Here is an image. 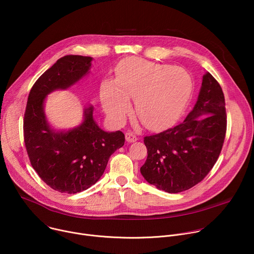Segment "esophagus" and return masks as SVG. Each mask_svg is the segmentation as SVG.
<instances>
[{"label":"esophagus","instance_id":"obj_1","mask_svg":"<svg viewBox=\"0 0 254 254\" xmlns=\"http://www.w3.org/2000/svg\"><path fill=\"white\" fill-rule=\"evenodd\" d=\"M126 139H127V141H128V142H133V141H135V140L137 139V136H136L132 131L127 130V131L126 132Z\"/></svg>","mask_w":254,"mask_h":254}]
</instances>
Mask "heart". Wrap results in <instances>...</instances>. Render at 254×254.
<instances>
[{"label": "heart", "mask_w": 254, "mask_h": 254, "mask_svg": "<svg viewBox=\"0 0 254 254\" xmlns=\"http://www.w3.org/2000/svg\"><path fill=\"white\" fill-rule=\"evenodd\" d=\"M192 88V78L184 69L131 57L119 65L117 83H102L101 102L112 118L122 120L129 111L128 98H134L138 120L155 129L171 123L183 110Z\"/></svg>", "instance_id": "b5f03b06"}]
</instances>
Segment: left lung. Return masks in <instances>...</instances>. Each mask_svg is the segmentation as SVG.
I'll list each match as a JSON object with an SVG mask.
<instances>
[{"mask_svg":"<svg viewBox=\"0 0 254 254\" xmlns=\"http://www.w3.org/2000/svg\"><path fill=\"white\" fill-rule=\"evenodd\" d=\"M226 127L222 88L207 72L198 100L184 122L143 137L148 158L140 167L141 175L150 184L168 193L194 187L218 160Z\"/></svg>","mask_w":254,"mask_h":254,"instance_id":"1","label":"left lung"}]
</instances>
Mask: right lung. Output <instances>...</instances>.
<instances>
[{
	"instance_id": "right-lung-1",
	"label": "right lung",
	"mask_w": 254,
	"mask_h": 254,
	"mask_svg": "<svg viewBox=\"0 0 254 254\" xmlns=\"http://www.w3.org/2000/svg\"><path fill=\"white\" fill-rule=\"evenodd\" d=\"M91 57L66 55L57 60L32 86L24 115V141L33 169L44 183L60 193L75 194L95 184L110 157L125 144V134L106 132L84 111V122L68 131H54L48 125L43 103L55 89H66L83 77Z\"/></svg>"
}]
</instances>
